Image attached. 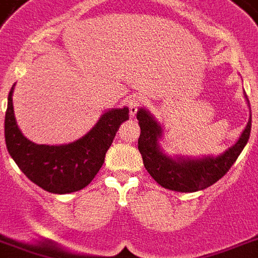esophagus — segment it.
<instances>
[{
	"mask_svg": "<svg viewBox=\"0 0 258 258\" xmlns=\"http://www.w3.org/2000/svg\"><path fill=\"white\" fill-rule=\"evenodd\" d=\"M142 102H143V99L138 96H131L125 99V103H127V106H128L130 114H131V116H134L136 112H138V109L140 107Z\"/></svg>",
	"mask_w": 258,
	"mask_h": 258,
	"instance_id": "1",
	"label": "esophagus"
}]
</instances>
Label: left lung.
<instances>
[{"label":"left lung","mask_w":258,"mask_h":258,"mask_svg":"<svg viewBox=\"0 0 258 258\" xmlns=\"http://www.w3.org/2000/svg\"><path fill=\"white\" fill-rule=\"evenodd\" d=\"M140 124V138L138 148L148 173L162 187L181 192H194L203 190L219 181L233 165L245 144L252 128V115L240 139L235 146L218 157H205L201 160H173L162 153L159 147L161 127L156 123L148 111L140 109L136 114Z\"/></svg>","instance_id":"1"}]
</instances>
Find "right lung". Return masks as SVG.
Masks as SVG:
<instances>
[{
    "label": "right lung",
    "mask_w": 258,
    "mask_h": 258,
    "mask_svg": "<svg viewBox=\"0 0 258 258\" xmlns=\"http://www.w3.org/2000/svg\"><path fill=\"white\" fill-rule=\"evenodd\" d=\"M13 89L8 97L5 142L8 151L25 176L45 191L68 194L92 182L105 162L107 149L119 127L130 118L128 109L105 112L90 133L66 146H39L19 131L13 110Z\"/></svg>",
    "instance_id": "1"
}]
</instances>
